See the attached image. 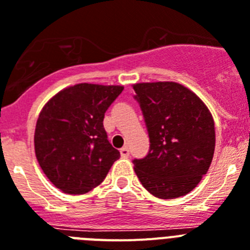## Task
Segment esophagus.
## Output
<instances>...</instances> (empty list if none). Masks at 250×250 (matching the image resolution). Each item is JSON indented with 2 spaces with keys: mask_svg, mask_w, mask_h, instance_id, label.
Returning a JSON list of instances; mask_svg holds the SVG:
<instances>
[{
  "mask_svg": "<svg viewBox=\"0 0 250 250\" xmlns=\"http://www.w3.org/2000/svg\"><path fill=\"white\" fill-rule=\"evenodd\" d=\"M121 156H122V157H128V156H129V149H128L127 146L121 148Z\"/></svg>",
  "mask_w": 250,
  "mask_h": 250,
  "instance_id": "obj_1",
  "label": "esophagus"
}]
</instances>
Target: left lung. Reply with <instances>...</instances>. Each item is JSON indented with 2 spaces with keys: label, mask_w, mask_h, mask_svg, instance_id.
<instances>
[{
  "label": "left lung",
  "mask_w": 250,
  "mask_h": 250,
  "mask_svg": "<svg viewBox=\"0 0 250 250\" xmlns=\"http://www.w3.org/2000/svg\"><path fill=\"white\" fill-rule=\"evenodd\" d=\"M133 89L149 137L146 157L133 160L134 172L153 196H184L196 188L211 165L215 149L211 113L179 83H138Z\"/></svg>",
  "instance_id": "obj_1"
}]
</instances>
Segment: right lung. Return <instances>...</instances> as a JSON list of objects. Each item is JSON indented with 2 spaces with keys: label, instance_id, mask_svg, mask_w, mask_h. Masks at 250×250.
I'll return each mask as SVG.
<instances>
[{
  "label": "right lung",
  "instance_id": "add662e5",
  "mask_svg": "<svg viewBox=\"0 0 250 250\" xmlns=\"http://www.w3.org/2000/svg\"><path fill=\"white\" fill-rule=\"evenodd\" d=\"M122 90V85L77 84L54 95L39 114L36 158L62 192L80 195L93 190L121 156L108 141L103 119Z\"/></svg>",
  "mask_w": 250,
  "mask_h": 250
}]
</instances>
